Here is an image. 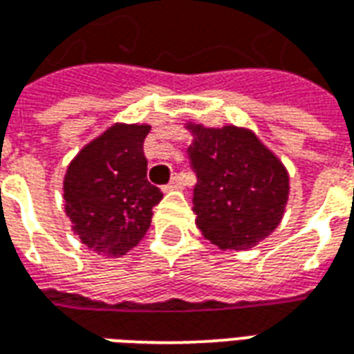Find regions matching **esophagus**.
<instances>
[{"label":"esophagus","mask_w":354,"mask_h":354,"mask_svg":"<svg viewBox=\"0 0 354 354\" xmlns=\"http://www.w3.org/2000/svg\"><path fill=\"white\" fill-rule=\"evenodd\" d=\"M184 185V182H182V176H174L172 180H170V184H167L165 187H162V192H172V189H180Z\"/></svg>","instance_id":"1"}]
</instances>
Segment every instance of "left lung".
Wrapping results in <instances>:
<instances>
[{"label":"left lung","mask_w":354,"mask_h":354,"mask_svg":"<svg viewBox=\"0 0 354 354\" xmlns=\"http://www.w3.org/2000/svg\"><path fill=\"white\" fill-rule=\"evenodd\" d=\"M187 131L197 227L222 250L252 248L282 220L290 192L284 165L248 129L187 123Z\"/></svg>","instance_id":"left-lung-1"}]
</instances>
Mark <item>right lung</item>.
I'll list each match as a JSON object with an SVG mask.
<instances>
[{
    "mask_svg": "<svg viewBox=\"0 0 354 354\" xmlns=\"http://www.w3.org/2000/svg\"><path fill=\"white\" fill-rule=\"evenodd\" d=\"M149 124L115 123L75 155L64 176V207L81 243L102 256H124L149 230L162 199L147 182Z\"/></svg>",
    "mask_w": 354,
    "mask_h": 354,
    "instance_id": "1",
    "label": "right lung"
}]
</instances>
